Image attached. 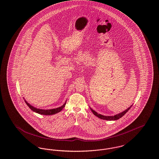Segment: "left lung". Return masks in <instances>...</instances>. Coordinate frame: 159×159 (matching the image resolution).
<instances>
[{"mask_svg": "<svg viewBox=\"0 0 159 159\" xmlns=\"http://www.w3.org/2000/svg\"><path fill=\"white\" fill-rule=\"evenodd\" d=\"M131 106H132V105L130 107H129L128 109L125 110L124 111L121 112V113H118L117 115H115L114 116H104V115H103L98 113L97 112H96L95 111H93V109H91V107H90V109H91V111L93 113L94 115H95L96 116H97L98 118H100L102 120H107V121H115V120H117L121 118L122 116H123L127 112L130 110V109L131 107Z\"/></svg>", "mask_w": 159, "mask_h": 159, "instance_id": "1", "label": "left lung"}]
</instances>
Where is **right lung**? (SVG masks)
<instances>
[{
  "label": "right lung",
  "instance_id": "add662e5",
  "mask_svg": "<svg viewBox=\"0 0 159 159\" xmlns=\"http://www.w3.org/2000/svg\"><path fill=\"white\" fill-rule=\"evenodd\" d=\"M25 99V98H24ZM25 103H26V104L34 112H36L37 113L39 114H41V115H54V114H56L58 112H61L62 109L64 108L66 104V102L65 103L61 106V107H57L55 109H38L36 108L35 107H34L33 106H32L31 104H30L29 103H28V102L26 100H25Z\"/></svg>",
  "mask_w": 159,
  "mask_h": 159
}]
</instances>
